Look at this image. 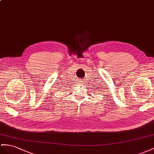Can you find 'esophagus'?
Segmentation results:
<instances>
[{
  "label": "esophagus",
  "mask_w": 154,
  "mask_h": 154,
  "mask_svg": "<svg viewBox=\"0 0 154 154\" xmlns=\"http://www.w3.org/2000/svg\"><path fill=\"white\" fill-rule=\"evenodd\" d=\"M83 82H84V81H82V79H80V80H79V84H82V83H83Z\"/></svg>",
  "instance_id": "esophagus-1"
}]
</instances>
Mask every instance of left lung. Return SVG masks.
<instances>
[{
  "instance_id": "1",
  "label": "left lung",
  "mask_w": 154,
  "mask_h": 154,
  "mask_svg": "<svg viewBox=\"0 0 154 154\" xmlns=\"http://www.w3.org/2000/svg\"><path fill=\"white\" fill-rule=\"evenodd\" d=\"M101 88V87H100ZM98 88H98V87H96V89H98ZM99 90H100V89H99Z\"/></svg>"
}]
</instances>
